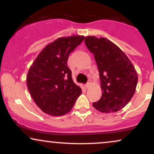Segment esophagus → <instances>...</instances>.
Returning <instances> with one entry per match:
<instances>
[{
	"label": "esophagus",
	"mask_w": 154,
	"mask_h": 154,
	"mask_svg": "<svg viewBox=\"0 0 154 154\" xmlns=\"http://www.w3.org/2000/svg\"><path fill=\"white\" fill-rule=\"evenodd\" d=\"M91 80H89L87 82V84H85V88H90V87H91Z\"/></svg>",
	"instance_id": "1"
}]
</instances>
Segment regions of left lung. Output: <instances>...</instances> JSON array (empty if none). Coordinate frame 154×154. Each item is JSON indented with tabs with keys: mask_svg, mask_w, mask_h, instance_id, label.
<instances>
[{
	"mask_svg": "<svg viewBox=\"0 0 154 154\" xmlns=\"http://www.w3.org/2000/svg\"><path fill=\"white\" fill-rule=\"evenodd\" d=\"M86 46L98 65L102 95L93 103L102 113H114L129 103L135 92L137 74L126 54L114 43L105 38L88 36Z\"/></svg>",
	"mask_w": 154,
	"mask_h": 154,
	"instance_id": "1",
	"label": "left lung"
}]
</instances>
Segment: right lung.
Masks as SVG:
<instances>
[{"label":"right lung","mask_w":154,"mask_h":154,"mask_svg":"<svg viewBox=\"0 0 154 154\" xmlns=\"http://www.w3.org/2000/svg\"><path fill=\"white\" fill-rule=\"evenodd\" d=\"M83 35L61 37L48 44L29 67L26 85L37 106L45 114L62 116L72 110L82 90L67 66L69 55L84 40Z\"/></svg>","instance_id":"right-lung-1"}]
</instances>
